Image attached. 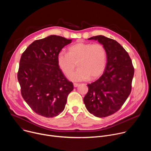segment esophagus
Wrapping results in <instances>:
<instances>
[{"label": "esophagus", "instance_id": "1", "mask_svg": "<svg viewBox=\"0 0 151 151\" xmlns=\"http://www.w3.org/2000/svg\"><path fill=\"white\" fill-rule=\"evenodd\" d=\"M73 85H74V87H77L79 85V84H78V83H73Z\"/></svg>", "mask_w": 151, "mask_h": 151}]
</instances>
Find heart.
<instances>
[{"label":"heart","mask_w":151,"mask_h":151,"mask_svg":"<svg viewBox=\"0 0 151 151\" xmlns=\"http://www.w3.org/2000/svg\"><path fill=\"white\" fill-rule=\"evenodd\" d=\"M58 66L66 75L74 68L76 63L79 68L69 75L73 81L91 79L99 76L104 70L107 52L101 44L80 42L68 48V53L60 52L57 57Z\"/></svg>","instance_id":"b5f03b06"}]
</instances>
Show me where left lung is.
I'll return each mask as SVG.
<instances>
[{
  "mask_svg": "<svg viewBox=\"0 0 151 151\" xmlns=\"http://www.w3.org/2000/svg\"><path fill=\"white\" fill-rule=\"evenodd\" d=\"M88 39L97 40L104 47L107 63L103 74L87 85L83 102L90 114L106 117L116 112L130 95L134 70L128 52L118 42L102 35Z\"/></svg>",
  "mask_w": 151,
  "mask_h": 151,
  "instance_id": "obj_1",
  "label": "left lung"
}]
</instances>
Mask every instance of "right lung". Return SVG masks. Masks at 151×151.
<instances>
[{
    "label": "right lung",
    "mask_w": 151,
    "mask_h": 151,
    "mask_svg": "<svg viewBox=\"0 0 151 151\" xmlns=\"http://www.w3.org/2000/svg\"><path fill=\"white\" fill-rule=\"evenodd\" d=\"M72 39L50 35L36 40L21 55L17 78L24 100L37 114L52 118L61 113L73 85L64 76L58 54Z\"/></svg>",
    "instance_id": "1"
}]
</instances>
